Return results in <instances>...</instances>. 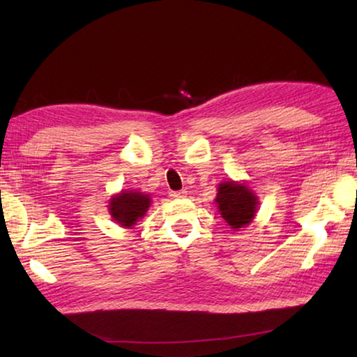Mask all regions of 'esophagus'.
Segmentation results:
<instances>
[{
  "instance_id": "34e87169",
  "label": "esophagus",
  "mask_w": 357,
  "mask_h": 357,
  "mask_svg": "<svg viewBox=\"0 0 357 357\" xmlns=\"http://www.w3.org/2000/svg\"><path fill=\"white\" fill-rule=\"evenodd\" d=\"M171 196L175 197V199H180V197H186V191L180 190V191H172Z\"/></svg>"
}]
</instances>
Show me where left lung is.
Wrapping results in <instances>:
<instances>
[{
  "label": "left lung",
  "mask_w": 357,
  "mask_h": 357,
  "mask_svg": "<svg viewBox=\"0 0 357 357\" xmlns=\"http://www.w3.org/2000/svg\"><path fill=\"white\" fill-rule=\"evenodd\" d=\"M217 207L221 217L232 229H241L253 221L258 210V197L245 183L223 182L218 186Z\"/></svg>",
  "instance_id": "1"
}]
</instances>
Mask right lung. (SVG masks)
<instances>
[{"label": "right lung", "instance_id": "obj_1", "mask_svg": "<svg viewBox=\"0 0 357 357\" xmlns=\"http://www.w3.org/2000/svg\"><path fill=\"white\" fill-rule=\"evenodd\" d=\"M151 204L149 195L136 190L121 191L109 202V212L112 218L123 227H131L144 217Z\"/></svg>", "mask_w": 357, "mask_h": 357}]
</instances>
